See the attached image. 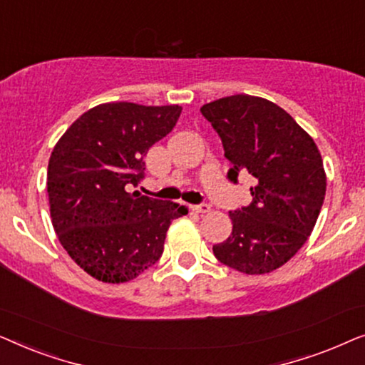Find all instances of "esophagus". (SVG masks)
Masks as SVG:
<instances>
[{"label": "esophagus", "instance_id": "34e87169", "mask_svg": "<svg viewBox=\"0 0 365 365\" xmlns=\"http://www.w3.org/2000/svg\"><path fill=\"white\" fill-rule=\"evenodd\" d=\"M191 211L197 214H206L211 211V206L209 204H197V206H191Z\"/></svg>", "mask_w": 365, "mask_h": 365}]
</instances>
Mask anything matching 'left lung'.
<instances>
[{
    "label": "left lung",
    "instance_id": "1",
    "mask_svg": "<svg viewBox=\"0 0 365 365\" xmlns=\"http://www.w3.org/2000/svg\"><path fill=\"white\" fill-rule=\"evenodd\" d=\"M202 116L221 136L231 161L227 178L254 176L252 202L229 212L232 232L212 246L219 262L239 272H272L311 236L326 196V171L314 139L277 104L234 94L204 104Z\"/></svg>",
    "mask_w": 365,
    "mask_h": 365
}]
</instances>
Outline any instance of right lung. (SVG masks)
<instances>
[{"label":"right lung","mask_w":365,"mask_h":365,"mask_svg":"<svg viewBox=\"0 0 365 365\" xmlns=\"http://www.w3.org/2000/svg\"><path fill=\"white\" fill-rule=\"evenodd\" d=\"M182 108L104 103L59 138L48 164L51 222L69 257L98 281L136 279L161 257L173 219L187 207L128 189L144 176L149 148Z\"/></svg>","instance_id":"right-lung-1"}]
</instances>
